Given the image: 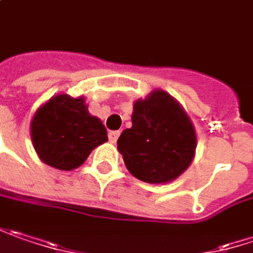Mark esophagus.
<instances>
[{"label":"esophagus","mask_w":253,"mask_h":253,"mask_svg":"<svg viewBox=\"0 0 253 253\" xmlns=\"http://www.w3.org/2000/svg\"><path fill=\"white\" fill-rule=\"evenodd\" d=\"M121 132L120 131H109V133H108V138H109V141L112 142V144H115L117 142V139L120 138Z\"/></svg>","instance_id":"1"}]
</instances>
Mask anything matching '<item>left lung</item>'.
<instances>
[{
  "instance_id": "1",
  "label": "left lung",
  "mask_w": 253,
  "mask_h": 253,
  "mask_svg": "<svg viewBox=\"0 0 253 253\" xmlns=\"http://www.w3.org/2000/svg\"><path fill=\"white\" fill-rule=\"evenodd\" d=\"M118 151L128 170L148 183L173 181L192 162L194 125L165 91H154L133 104L132 126L122 131Z\"/></svg>"
}]
</instances>
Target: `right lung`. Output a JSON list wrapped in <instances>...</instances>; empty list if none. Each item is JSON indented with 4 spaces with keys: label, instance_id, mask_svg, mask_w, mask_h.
Segmentation results:
<instances>
[{
    "label": "right lung",
    "instance_id": "obj_1",
    "mask_svg": "<svg viewBox=\"0 0 253 253\" xmlns=\"http://www.w3.org/2000/svg\"><path fill=\"white\" fill-rule=\"evenodd\" d=\"M31 138L38 157L61 170L81 167L95 146L108 141L107 129L89 115L83 96L57 95L37 111Z\"/></svg>",
    "mask_w": 253,
    "mask_h": 253
}]
</instances>
